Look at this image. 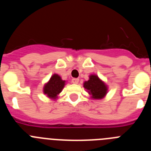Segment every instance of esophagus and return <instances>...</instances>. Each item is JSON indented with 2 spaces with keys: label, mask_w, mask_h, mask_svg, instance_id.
<instances>
[{
  "label": "esophagus",
  "mask_w": 151,
  "mask_h": 151,
  "mask_svg": "<svg viewBox=\"0 0 151 151\" xmlns=\"http://www.w3.org/2000/svg\"><path fill=\"white\" fill-rule=\"evenodd\" d=\"M78 82H79V79L78 78H73L72 79V82L73 84H78Z\"/></svg>",
  "instance_id": "esophagus-1"
}]
</instances>
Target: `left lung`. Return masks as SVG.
<instances>
[{
  "instance_id": "obj_1",
  "label": "left lung",
  "mask_w": 151,
  "mask_h": 151,
  "mask_svg": "<svg viewBox=\"0 0 151 151\" xmlns=\"http://www.w3.org/2000/svg\"><path fill=\"white\" fill-rule=\"evenodd\" d=\"M83 86L92 99H102L107 93V86L97 75H91L89 79L84 82Z\"/></svg>"
}]
</instances>
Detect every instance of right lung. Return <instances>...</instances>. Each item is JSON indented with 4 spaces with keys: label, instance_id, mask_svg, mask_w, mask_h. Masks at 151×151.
<instances>
[{
    "label": "right lung",
    "instance_id": "right-lung-1",
    "mask_svg": "<svg viewBox=\"0 0 151 151\" xmlns=\"http://www.w3.org/2000/svg\"><path fill=\"white\" fill-rule=\"evenodd\" d=\"M66 81L62 80L59 75L54 74L50 77L48 82L44 86V94L51 99H57L58 94L62 91Z\"/></svg>",
    "mask_w": 151,
    "mask_h": 151
}]
</instances>
